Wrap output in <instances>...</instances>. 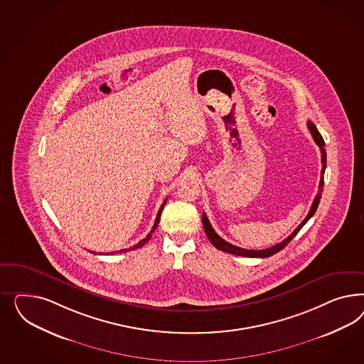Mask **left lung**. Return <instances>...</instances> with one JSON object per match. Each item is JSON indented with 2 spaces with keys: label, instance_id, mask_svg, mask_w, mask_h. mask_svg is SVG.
Segmentation results:
<instances>
[{
  "label": "left lung",
  "instance_id": "1",
  "mask_svg": "<svg viewBox=\"0 0 364 364\" xmlns=\"http://www.w3.org/2000/svg\"><path fill=\"white\" fill-rule=\"evenodd\" d=\"M307 125H309L311 136L314 137L315 143L318 144V146L320 148V152H321V166H321V172H320L321 176H320L319 191H318L316 196L314 198V203H312V205H311V210H309L307 218L301 221V223L299 224L298 228L292 232L283 242L272 245L271 248H265V250H259V251H257V250H244V248L236 247V245H233V244H230V242L223 240L220 236L212 228V225H210L207 215L203 213V227H204L205 235L208 236L210 242H212L218 250H220L223 252L237 255V256H245V257H268V256H272V255L277 254L279 251H282V250L286 247L287 244L296 236V233L303 228V225L314 216V213L318 210L320 198H321V192H323V186H324V171H326V163H327V154H326V149H324V140H323L321 134H320L319 131H318V128L314 125V122H307Z\"/></svg>",
  "mask_w": 364,
  "mask_h": 364
}]
</instances>
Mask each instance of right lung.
<instances>
[{
    "instance_id": "right-lung-1",
    "label": "right lung",
    "mask_w": 364,
    "mask_h": 364,
    "mask_svg": "<svg viewBox=\"0 0 364 364\" xmlns=\"http://www.w3.org/2000/svg\"><path fill=\"white\" fill-rule=\"evenodd\" d=\"M166 200H164V203L161 204V208L157 212V216H156V220H154V228H152V231L149 232L148 235H146V237H144L141 242H137L136 245H133V247H129V248H127V250H120L119 252H110V255L114 254H122V252H128V251H133V250H137V248H141L144 244H146V242L152 237V233H154V230L157 228V225H159V221H160V216H161V212H163V208H164V205H166Z\"/></svg>"
}]
</instances>
